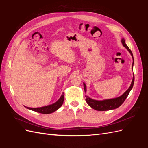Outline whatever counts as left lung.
Masks as SVG:
<instances>
[{"label":"left lung","instance_id":"obj_1","mask_svg":"<svg viewBox=\"0 0 148 148\" xmlns=\"http://www.w3.org/2000/svg\"><path fill=\"white\" fill-rule=\"evenodd\" d=\"M121 42H122L123 46L127 49V51L130 52V53L132 58H133V64H132V70H133V64H134V59H133V53H132L129 47L127 46L126 43H125V41L124 38L122 39V40H121ZM134 81H135V77H134V74H133L132 82V83L130 84V86L129 88L122 95H121L120 96L117 97L112 98V99L99 101V100H95V99H91V98L89 97V96H86V101L87 102V104L93 109H95L96 110H99V111H106V110H113L115 109H117L123 104L125 100L126 99V98L128 96L130 92L132 89L133 88ZM83 86H84V91H85V92H86V91L87 90L86 85L84 83H83Z\"/></svg>","mask_w":148,"mask_h":148}]
</instances>
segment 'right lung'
I'll list each match as a JSON object with an SVG mask.
<instances>
[{
  "label": "right lung",
  "mask_w": 148,
  "mask_h": 148,
  "mask_svg": "<svg viewBox=\"0 0 148 148\" xmlns=\"http://www.w3.org/2000/svg\"><path fill=\"white\" fill-rule=\"evenodd\" d=\"M64 101V93L63 92L62 93V95H61L59 99V100L56 101L55 103H53L52 104H50V105L41 107H36V108H33V107H28L26 106L25 107L29 110L36 112H38V113H41L44 114H51L53 112H55L57 110L59 109L62 106V105L63 104Z\"/></svg>",
  "instance_id": "add662e5"
}]
</instances>
